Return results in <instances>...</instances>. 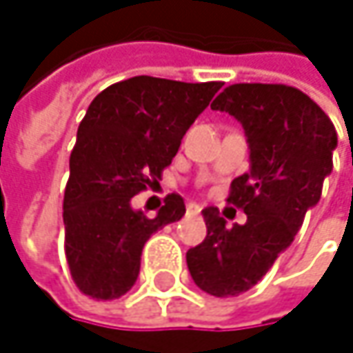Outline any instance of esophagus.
Instances as JSON below:
<instances>
[{
  "mask_svg": "<svg viewBox=\"0 0 353 353\" xmlns=\"http://www.w3.org/2000/svg\"><path fill=\"white\" fill-rule=\"evenodd\" d=\"M188 212L190 214H198L200 212V206L198 204H188Z\"/></svg>",
  "mask_w": 353,
  "mask_h": 353,
  "instance_id": "obj_1",
  "label": "esophagus"
}]
</instances>
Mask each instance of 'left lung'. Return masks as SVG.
I'll return each instance as SVG.
<instances>
[{
	"instance_id": "1",
	"label": "left lung",
	"mask_w": 353,
	"mask_h": 353,
	"mask_svg": "<svg viewBox=\"0 0 353 353\" xmlns=\"http://www.w3.org/2000/svg\"><path fill=\"white\" fill-rule=\"evenodd\" d=\"M210 108L229 112L245 130L249 172L231 181L227 202L247 221L227 227L219 208H204L206 239L185 261L200 290L227 299L253 288L294 241L333 170L337 132L307 94L282 83L229 85Z\"/></svg>"
}]
</instances>
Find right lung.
<instances>
[{
    "instance_id": "add662e5",
    "label": "right lung",
    "mask_w": 353,
    "mask_h": 353,
    "mask_svg": "<svg viewBox=\"0 0 353 353\" xmlns=\"http://www.w3.org/2000/svg\"><path fill=\"white\" fill-rule=\"evenodd\" d=\"M221 85L139 75L110 85L90 104L63 198L65 255L83 294L98 301L126 294L139 278L147 239L183 216L179 194L165 198L155 219L134 210L130 200L159 183L185 130Z\"/></svg>"
}]
</instances>
